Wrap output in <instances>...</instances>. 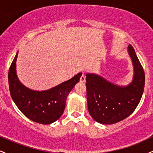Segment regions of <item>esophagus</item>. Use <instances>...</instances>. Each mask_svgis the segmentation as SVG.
Returning a JSON list of instances; mask_svg holds the SVG:
<instances>
[{
	"label": "esophagus",
	"instance_id": "esophagus-1",
	"mask_svg": "<svg viewBox=\"0 0 153 153\" xmlns=\"http://www.w3.org/2000/svg\"><path fill=\"white\" fill-rule=\"evenodd\" d=\"M80 82H85V76L82 74L80 78Z\"/></svg>",
	"mask_w": 153,
	"mask_h": 153
}]
</instances>
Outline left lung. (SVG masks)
I'll use <instances>...</instances> for the list:
<instances>
[{
  "instance_id": "1",
  "label": "left lung",
  "mask_w": 153,
  "mask_h": 153,
  "mask_svg": "<svg viewBox=\"0 0 153 153\" xmlns=\"http://www.w3.org/2000/svg\"><path fill=\"white\" fill-rule=\"evenodd\" d=\"M128 53L132 62V81L125 86L111 82L94 73H86L88 108L92 118L100 124H112L124 120L138 106L145 87V73L130 45Z\"/></svg>"
}]
</instances>
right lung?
<instances>
[{
    "instance_id": "right-lung-1",
    "label": "right lung",
    "mask_w": 153,
    "mask_h": 153,
    "mask_svg": "<svg viewBox=\"0 0 153 153\" xmlns=\"http://www.w3.org/2000/svg\"><path fill=\"white\" fill-rule=\"evenodd\" d=\"M17 52L8 71L10 94L19 109L31 121L50 124L62 116L68 94L80 80L82 73L46 91H34L24 85L16 74Z\"/></svg>"
}]
</instances>
